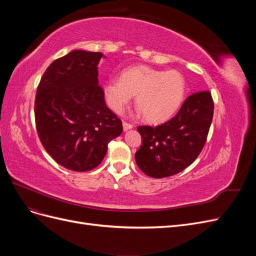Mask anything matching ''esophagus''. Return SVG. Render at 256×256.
<instances>
[{
    "label": "esophagus",
    "mask_w": 256,
    "mask_h": 256,
    "mask_svg": "<svg viewBox=\"0 0 256 256\" xmlns=\"http://www.w3.org/2000/svg\"><path fill=\"white\" fill-rule=\"evenodd\" d=\"M122 128H124V131H127V130H129L131 128H134V126L131 125V124L127 122H122Z\"/></svg>",
    "instance_id": "obj_1"
}]
</instances>
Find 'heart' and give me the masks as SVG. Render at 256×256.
I'll return each mask as SVG.
<instances>
[{
    "label": "heart",
    "instance_id": "obj_1",
    "mask_svg": "<svg viewBox=\"0 0 256 256\" xmlns=\"http://www.w3.org/2000/svg\"><path fill=\"white\" fill-rule=\"evenodd\" d=\"M187 90L184 76L176 70H158L134 66L122 72V79L110 78L104 84L106 99L120 113L136 95V104L150 122L171 118L180 109Z\"/></svg>",
    "mask_w": 256,
    "mask_h": 256
}]
</instances>
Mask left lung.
Segmentation results:
<instances>
[{"label": "left lung", "mask_w": 256, "mask_h": 256, "mask_svg": "<svg viewBox=\"0 0 256 256\" xmlns=\"http://www.w3.org/2000/svg\"><path fill=\"white\" fill-rule=\"evenodd\" d=\"M214 115L209 90L186 98L173 118L159 126H138L142 145L134 154L143 173L152 178L172 176L194 161L206 143Z\"/></svg>", "instance_id": "left-lung-1"}]
</instances>
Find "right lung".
<instances>
[{
  "mask_svg": "<svg viewBox=\"0 0 256 256\" xmlns=\"http://www.w3.org/2000/svg\"><path fill=\"white\" fill-rule=\"evenodd\" d=\"M100 52L74 50L46 69L35 97L40 140L58 164L86 172L102 164L122 120L104 102L98 84Z\"/></svg>",
  "mask_w": 256,
  "mask_h": 256,
  "instance_id": "right-lung-1",
  "label": "right lung"
}]
</instances>
